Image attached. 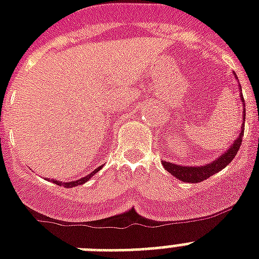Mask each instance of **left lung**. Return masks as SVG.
Here are the masks:
<instances>
[{
    "mask_svg": "<svg viewBox=\"0 0 259 259\" xmlns=\"http://www.w3.org/2000/svg\"><path fill=\"white\" fill-rule=\"evenodd\" d=\"M237 78V75H235ZM238 79V78H237ZM239 86V98H241V102L243 104V119H242V126H241V132H239L237 140L233 142L229 149L225 153L215 158L214 161L209 163H205V165L201 166H186V165H177V163L167 162V161H161L163 165V169L166 171H169L171 176L177 178V180L182 181V182H188V184H197V182H202V181L207 180L209 177L214 176L215 173L221 171L222 169H225L229 163L232 162L233 158H234L237 153L239 150V146L242 144V137H243V130H245V101H243L242 97V89H241V85Z\"/></svg>",
    "mask_w": 259,
    "mask_h": 259,
    "instance_id": "8db88e82",
    "label": "left lung"
}]
</instances>
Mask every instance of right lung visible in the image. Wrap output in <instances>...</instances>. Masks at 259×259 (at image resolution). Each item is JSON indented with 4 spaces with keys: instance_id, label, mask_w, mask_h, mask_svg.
<instances>
[{
    "instance_id": "1",
    "label": "right lung",
    "mask_w": 259,
    "mask_h": 259,
    "mask_svg": "<svg viewBox=\"0 0 259 259\" xmlns=\"http://www.w3.org/2000/svg\"><path fill=\"white\" fill-rule=\"evenodd\" d=\"M102 169V166H100V167H97L96 170H93L92 173H89L88 176H85V177L79 178V180H75V181H70V182H61V181H57V180H52L56 185H60V186H65V188H74V186H79V185L85 184V182H88V181L90 180V178L93 177L94 174H97L100 170Z\"/></svg>"
}]
</instances>
